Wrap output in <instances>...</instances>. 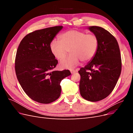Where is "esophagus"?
I'll use <instances>...</instances> for the list:
<instances>
[{
	"label": "esophagus",
	"instance_id": "obj_1",
	"mask_svg": "<svg viewBox=\"0 0 133 133\" xmlns=\"http://www.w3.org/2000/svg\"><path fill=\"white\" fill-rule=\"evenodd\" d=\"M70 72H71V74H74V73H75V72H76V70H73V69H71L70 70Z\"/></svg>",
	"mask_w": 133,
	"mask_h": 133
}]
</instances>
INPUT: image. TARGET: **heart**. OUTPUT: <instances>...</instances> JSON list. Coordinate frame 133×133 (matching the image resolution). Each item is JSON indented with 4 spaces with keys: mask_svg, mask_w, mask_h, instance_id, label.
I'll use <instances>...</instances> for the list:
<instances>
[{
    "mask_svg": "<svg viewBox=\"0 0 133 133\" xmlns=\"http://www.w3.org/2000/svg\"><path fill=\"white\" fill-rule=\"evenodd\" d=\"M59 41L53 40L50 49L54 57L61 60L65 57L68 50L70 54L60 63L63 69H71L76 66L80 60L86 63L93 59L98 51L99 39L94 34L72 29L59 36Z\"/></svg>",
    "mask_w": 133,
    "mask_h": 133,
    "instance_id": "heart-1",
    "label": "heart"
}]
</instances>
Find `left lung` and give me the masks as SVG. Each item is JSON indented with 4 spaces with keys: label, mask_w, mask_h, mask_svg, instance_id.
Returning a JSON list of instances; mask_svg holds the SVG:
<instances>
[{
    "label": "left lung",
    "mask_w": 133,
    "mask_h": 133,
    "mask_svg": "<svg viewBox=\"0 0 133 133\" xmlns=\"http://www.w3.org/2000/svg\"><path fill=\"white\" fill-rule=\"evenodd\" d=\"M89 29L99 39V47L93 59L78 71L80 93L88 101L98 102L113 90L122 70V59L115 38L104 28L92 26Z\"/></svg>",
    "instance_id": "1"
}]
</instances>
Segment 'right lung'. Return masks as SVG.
Segmentation results:
<instances>
[{
  "mask_svg": "<svg viewBox=\"0 0 133 133\" xmlns=\"http://www.w3.org/2000/svg\"><path fill=\"white\" fill-rule=\"evenodd\" d=\"M63 26L35 30L20 43L16 54L15 70L18 82L26 95L34 101L49 104L61 94L62 80L71 74L69 70L54 71L58 63L50 44Z\"/></svg>",
  "mask_w": 133,
  "mask_h": 133,
  "instance_id": "obj_1",
  "label": "right lung"
}]
</instances>
